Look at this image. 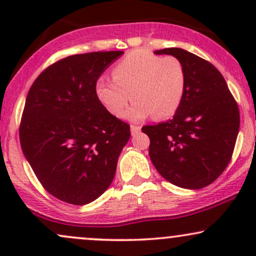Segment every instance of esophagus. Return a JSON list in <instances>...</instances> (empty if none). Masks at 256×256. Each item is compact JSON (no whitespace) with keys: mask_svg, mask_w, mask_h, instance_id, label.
Returning a JSON list of instances; mask_svg holds the SVG:
<instances>
[{"mask_svg":"<svg viewBox=\"0 0 256 256\" xmlns=\"http://www.w3.org/2000/svg\"><path fill=\"white\" fill-rule=\"evenodd\" d=\"M140 126H137V125H131V134H136L137 132H140Z\"/></svg>","mask_w":256,"mask_h":256,"instance_id":"34e87169","label":"esophagus"}]
</instances>
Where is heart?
<instances>
[{"label":"heart","mask_w":256,"mask_h":256,"mask_svg":"<svg viewBox=\"0 0 256 256\" xmlns=\"http://www.w3.org/2000/svg\"><path fill=\"white\" fill-rule=\"evenodd\" d=\"M112 79H98L96 96L114 116L122 113L131 96L134 101L125 113L131 120L152 114L158 120L171 118L180 107L186 86V72L178 58L146 49L128 52L114 64Z\"/></svg>","instance_id":"1"}]
</instances>
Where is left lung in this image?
I'll return each mask as SVG.
<instances>
[{"label":"left lung","mask_w":256,"mask_h":256,"mask_svg":"<svg viewBox=\"0 0 256 256\" xmlns=\"http://www.w3.org/2000/svg\"><path fill=\"white\" fill-rule=\"evenodd\" d=\"M155 54L178 58L186 72V86L173 119L146 125L149 156L170 183L202 189L225 171L240 130V110L224 77L204 58L180 48Z\"/></svg>","instance_id":"obj_1"}]
</instances>
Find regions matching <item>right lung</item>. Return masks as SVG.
Returning <instances> with one entry per match:
<instances>
[{"label": "right lung", "mask_w": 256, "mask_h": 256, "mask_svg": "<svg viewBox=\"0 0 256 256\" xmlns=\"http://www.w3.org/2000/svg\"><path fill=\"white\" fill-rule=\"evenodd\" d=\"M124 52L67 56L46 67L26 98L19 126L22 152L42 186L71 204L95 201L110 188L130 125L96 96L100 76Z\"/></svg>", "instance_id": "right-lung-1"}]
</instances>
